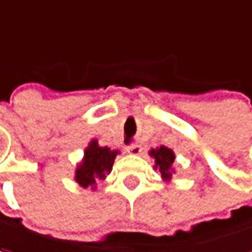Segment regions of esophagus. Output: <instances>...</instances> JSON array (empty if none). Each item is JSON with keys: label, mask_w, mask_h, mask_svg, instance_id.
<instances>
[{"label": "esophagus", "mask_w": 252, "mask_h": 252, "mask_svg": "<svg viewBox=\"0 0 252 252\" xmlns=\"http://www.w3.org/2000/svg\"><path fill=\"white\" fill-rule=\"evenodd\" d=\"M126 151H127L129 154L138 156V154H141V151H142V147H141V145H138V144H133V145H129V147L126 148Z\"/></svg>", "instance_id": "1"}]
</instances>
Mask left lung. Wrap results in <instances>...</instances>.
Segmentation results:
<instances>
[{
	"mask_svg": "<svg viewBox=\"0 0 252 252\" xmlns=\"http://www.w3.org/2000/svg\"><path fill=\"white\" fill-rule=\"evenodd\" d=\"M148 154L154 158V169L160 172L161 175V181L164 184H170L173 176L176 175V169H175V153L173 150L161 145L157 148H151L148 151Z\"/></svg>",
	"mask_w": 252,
	"mask_h": 252,
	"instance_id": "1",
	"label": "left lung"
}]
</instances>
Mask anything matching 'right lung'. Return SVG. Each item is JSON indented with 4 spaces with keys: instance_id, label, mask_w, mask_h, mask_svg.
Wrapping results in <instances>:
<instances>
[{
    "instance_id": "1",
    "label": "right lung",
    "mask_w": 252,
    "mask_h": 252,
    "mask_svg": "<svg viewBox=\"0 0 252 252\" xmlns=\"http://www.w3.org/2000/svg\"><path fill=\"white\" fill-rule=\"evenodd\" d=\"M119 154V150L101 147L98 139H91L83 151V158L76 164L73 179L79 187L95 190L96 181H104L111 173L114 160Z\"/></svg>"
}]
</instances>
